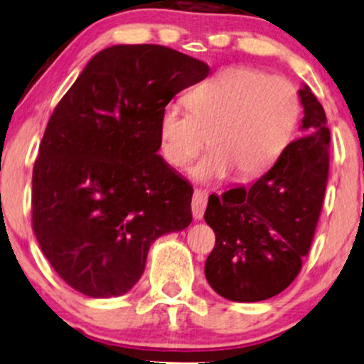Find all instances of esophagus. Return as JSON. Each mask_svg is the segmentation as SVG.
<instances>
[{
  "label": "esophagus",
  "mask_w": 364,
  "mask_h": 364,
  "mask_svg": "<svg viewBox=\"0 0 364 364\" xmlns=\"http://www.w3.org/2000/svg\"><path fill=\"white\" fill-rule=\"evenodd\" d=\"M206 210V193L201 190H195L193 193V200H191V211L195 220H201L203 218V213Z\"/></svg>",
  "instance_id": "esophagus-1"
}]
</instances>
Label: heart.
<instances>
[{
  "label": "heart",
  "mask_w": 364,
  "mask_h": 364,
  "mask_svg": "<svg viewBox=\"0 0 364 364\" xmlns=\"http://www.w3.org/2000/svg\"><path fill=\"white\" fill-rule=\"evenodd\" d=\"M188 109L166 104L158 124L159 151L169 166H186L203 149L211 151L191 169L196 181H222L235 173L254 179L274 166L291 144L301 119L297 87L285 77L252 67H228L186 95Z\"/></svg>",
  "instance_id": "1"
}]
</instances>
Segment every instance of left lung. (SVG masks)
Wrapping results in <instances>:
<instances>
[{"instance_id":"obj_1","label":"left lung","mask_w":364,"mask_h":364,"mask_svg":"<svg viewBox=\"0 0 364 364\" xmlns=\"http://www.w3.org/2000/svg\"><path fill=\"white\" fill-rule=\"evenodd\" d=\"M301 137L250 190L211 195L205 222L216 242L205 264L211 289L235 302H259L292 284L309 252L329 173L326 112L307 85Z\"/></svg>"}]
</instances>
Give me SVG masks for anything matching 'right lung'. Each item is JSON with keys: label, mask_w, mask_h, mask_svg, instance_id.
I'll return each mask as SVG.
<instances>
[{"label": "right lung", "mask_w": 364, "mask_h": 364, "mask_svg": "<svg viewBox=\"0 0 364 364\" xmlns=\"http://www.w3.org/2000/svg\"><path fill=\"white\" fill-rule=\"evenodd\" d=\"M208 72L161 45H114L55 107L33 166L31 220L41 252L75 291L129 292L151 243L191 223L193 186L158 154V124Z\"/></svg>", "instance_id": "obj_1"}]
</instances>
